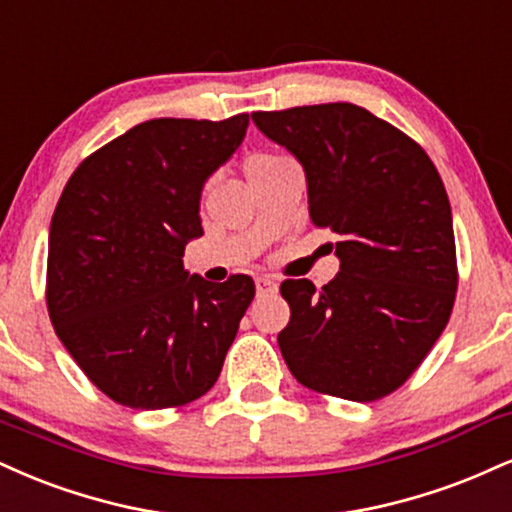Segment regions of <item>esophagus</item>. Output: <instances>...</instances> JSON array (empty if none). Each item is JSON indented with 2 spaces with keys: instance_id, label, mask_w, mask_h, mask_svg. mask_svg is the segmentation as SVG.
<instances>
[{
  "instance_id": "34e87169",
  "label": "esophagus",
  "mask_w": 512,
  "mask_h": 512,
  "mask_svg": "<svg viewBox=\"0 0 512 512\" xmlns=\"http://www.w3.org/2000/svg\"><path fill=\"white\" fill-rule=\"evenodd\" d=\"M255 288H257V295H272L276 293V281L272 279V276H260V279L255 281Z\"/></svg>"
}]
</instances>
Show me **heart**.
<instances>
[{
	"label": "heart",
	"mask_w": 512,
	"mask_h": 512,
	"mask_svg": "<svg viewBox=\"0 0 512 512\" xmlns=\"http://www.w3.org/2000/svg\"><path fill=\"white\" fill-rule=\"evenodd\" d=\"M279 162H283V157L269 155V152H257V155H250L248 162H245V176H248V181H250L252 176L272 169V166H276Z\"/></svg>",
	"instance_id": "heart-1"
}]
</instances>
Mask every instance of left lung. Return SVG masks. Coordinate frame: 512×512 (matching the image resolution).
Segmentation results:
<instances>
[{
  "instance_id": "8db88e82",
  "label": "left lung",
  "mask_w": 512,
  "mask_h": 512,
  "mask_svg": "<svg viewBox=\"0 0 512 512\" xmlns=\"http://www.w3.org/2000/svg\"><path fill=\"white\" fill-rule=\"evenodd\" d=\"M298 157L310 219L338 236L341 272L317 291L286 279L279 334L307 389L372 403L412 377L446 329L458 291L453 217L432 159L389 121L350 102L255 112Z\"/></svg>"
}]
</instances>
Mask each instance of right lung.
<instances>
[{"instance_id":"1","label":"right lung","mask_w":512,"mask_h":512,"mask_svg":"<svg viewBox=\"0 0 512 512\" xmlns=\"http://www.w3.org/2000/svg\"><path fill=\"white\" fill-rule=\"evenodd\" d=\"M248 121L138 123L85 157L59 197L49 319L85 377L126 408L205 396L255 298L250 276L209 283L181 260L202 236V186L243 143Z\"/></svg>"}]
</instances>
